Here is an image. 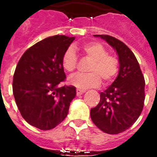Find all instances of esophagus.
<instances>
[{
    "instance_id": "1",
    "label": "esophagus",
    "mask_w": 157,
    "mask_h": 157,
    "mask_svg": "<svg viewBox=\"0 0 157 157\" xmlns=\"http://www.w3.org/2000/svg\"><path fill=\"white\" fill-rule=\"evenodd\" d=\"M85 92L86 90H83V89H76V94H77V95H82V94H83Z\"/></svg>"
}]
</instances>
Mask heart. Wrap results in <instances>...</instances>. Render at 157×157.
<instances>
[{
    "label": "heart",
    "mask_w": 157,
    "mask_h": 157,
    "mask_svg": "<svg viewBox=\"0 0 157 157\" xmlns=\"http://www.w3.org/2000/svg\"><path fill=\"white\" fill-rule=\"evenodd\" d=\"M82 51L92 59L87 74H75L68 79V82L79 89L95 87L100 85L101 78L107 84L115 78L119 62L115 55L108 54L107 48L100 43L90 42L82 45ZM62 65L66 71L73 72L77 65V56L72 48H67L62 56Z\"/></svg>",
    "instance_id": "obj_1"
}]
</instances>
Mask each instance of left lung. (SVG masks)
Wrapping results in <instances>:
<instances>
[{"instance_id": "left-lung-1", "label": "left lung", "mask_w": 157, "mask_h": 157, "mask_svg": "<svg viewBox=\"0 0 157 157\" xmlns=\"http://www.w3.org/2000/svg\"><path fill=\"white\" fill-rule=\"evenodd\" d=\"M117 52L119 71L115 81L103 92L100 101L91 109L92 122L102 131L116 135L130 128L138 119L145 102V79L138 60L127 45L114 37L94 35Z\"/></svg>"}]
</instances>
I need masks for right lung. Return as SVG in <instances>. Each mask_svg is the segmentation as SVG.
Listing matches in <instances>:
<instances>
[{
	"instance_id": "right-lung-1",
	"label": "right lung",
	"mask_w": 157,
	"mask_h": 157,
	"mask_svg": "<svg viewBox=\"0 0 157 157\" xmlns=\"http://www.w3.org/2000/svg\"><path fill=\"white\" fill-rule=\"evenodd\" d=\"M74 39L65 35L43 39L26 50L16 67L12 90L17 106L29 124L42 130L66 118L76 94L73 86L59 87L66 78L62 56Z\"/></svg>"
}]
</instances>
